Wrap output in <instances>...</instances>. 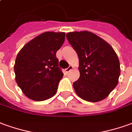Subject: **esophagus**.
Wrapping results in <instances>:
<instances>
[{"label":"esophagus","instance_id":"obj_1","mask_svg":"<svg viewBox=\"0 0 132 132\" xmlns=\"http://www.w3.org/2000/svg\"><path fill=\"white\" fill-rule=\"evenodd\" d=\"M73 69V66H69L67 69H66L64 71H65V72L66 73H69L70 71H71Z\"/></svg>","mask_w":132,"mask_h":132}]
</instances>
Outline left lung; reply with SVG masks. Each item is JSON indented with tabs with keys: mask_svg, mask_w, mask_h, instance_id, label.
<instances>
[{
	"mask_svg": "<svg viewBox=\"0 0 132 132\" xmlns=\"http://www.w3.org/2000/svg\"><path fill=\"white\" fill-rule=\"evenodd\" d=\"M69 44L78 54L79 79L73 86L79 97L96 102L107 97L118 84L120 64L113 48L88 31L66 34Z\"/></svg>",
	"mask_w": 132,
	"mask_h": 132,
	"instance_id": "8db88e82",
	"label": "left lung"
}]
</instances>
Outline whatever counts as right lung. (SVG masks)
Masks as SVG:
<instances>
[{
	"label": "right lung",
	"instance_id": "add662e5",
	"mask_svg": "<svg viewBox=\"0 0 132 132\" xmlns=\"http://www.w3.org/2000/svg\"><path fill=\"white\" fill-rule=\"evenodd\" d=\"M64 40L63 32H46L29 41L18 53L14 66L15 81L29 98L44 101L56 93L63 76L56 52Z\"/></svg>",
	"mask_w": 132,
	"mask_h": 132
}]
</instances>
